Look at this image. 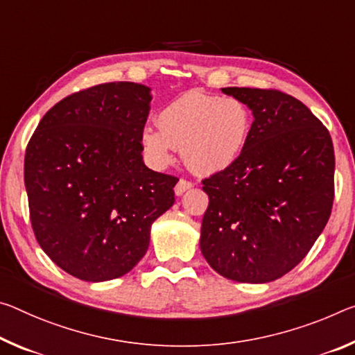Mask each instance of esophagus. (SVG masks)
<instances>
[{"label": "esophagus", "instance_id": "esophagus-1", "mask_svg": "<svg viewBox=\"0 0 355 355\" xmlns=\"http://www.w3.org/2000/svg\"><path fill=\"white\" fill-rule=\"evenodd\" d=\"M193 188V183L188 182V180H180V182L175 184V188H173V191H175L177 196H183L184 193H187L188 189Z\"/></svg>", "mask_w": 355, "mask_h": 355}]
</instances>
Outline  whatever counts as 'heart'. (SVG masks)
Listing matches in <instances>:
<instances>
[{
    "label": "heart",
    "instance_id": "b5f03b06",
    "mask_svg": "<svg viewBox=\"0 0 355 355\" xmlns=\"http://www.w3.org/2000/svg\"><path fill=\"white\" fill-rule=\"evenodd\" d=\"M159 129L145 126L140 142L151 166L166 168L182 148L184 164L199 175L234 166L251 131V112L235 98L188 92L168 103L157 116Z\"/></svg>",
    "mask_w": 355,
    "mask_h": 355
}]
</instances>
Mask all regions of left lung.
Listing matches in <instances>:
<instances>
[{"label": "left lung", "instance_id": "left-lung-1", "mask_svg": "<svg viewBox=\"0 0 355 355\" xmlns=\"http://www.w3.org/2000/svg\"><path fill=\"white\" fill-rule=\"evenodd\" d=\"M254 121L234 166L205 178L200 251L221 277L270 283L311 250L334 205L331 137L305 104L277 89L221 88Z\"/></svg>", "mask_w": 355, "mask_h": 355}]
</instances>
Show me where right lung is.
<instances>
[{
  "label": "right lung",
  "mask_w": 355,
  "mask_h": 355,
  "mask_svg": "<svg viewBox=\"0 0 355 355\" xmlns=\"http://www.w3.org/2000/svg\"><path fill=\"white\" fill-rule=\"evenodd\" d=\"M151 88L103 83L55 104L28 142L25 188L37 243L72 277L101 283L137 266L178 178L145 166Z\"/></svg>",
  "instance_id": "1"
}]
</instances>
